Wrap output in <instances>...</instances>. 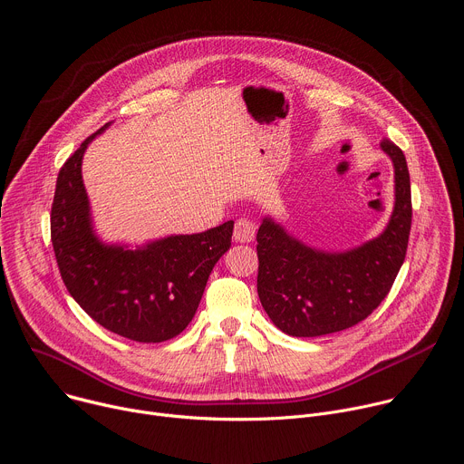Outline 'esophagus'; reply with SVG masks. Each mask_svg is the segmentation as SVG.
Returning <instances> with one entry per match:
<instances>
[{"label": "esophagus", "mask_w": 464, "mask_h": 464, "mask_svg": "<svg viewBox=\"0 0 464 464\" xmlns=\"http://www.w3.org/2000/svg\"><path fill=\"white\" fill-rule=\"evenodd\" d=\"M233 238L237 242H251L256 238V224L251 222L249 218H238L235 222V229H233Z\"/></svg>", "instance_id": "34e87169"}]
</instances>
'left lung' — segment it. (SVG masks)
Segmentation results:
<instances>
[{
	"mask_svg": "<svg viewBox=\"0 0 464 464\" xmlns=\"http://www.w3.org/2000/svg\"><path fill=\"white\" fill-rule=\"evenodd\" d=\"M382 150L394 166V208L375 238L324 251L292 237L270 217L257 231V292L263 309L290 336H322L348 329L377 309L405 261L411 231V179L403 151L391 140Z\"/></svg>",
	"mask_w": 464,
	"mask_h": 464,
	"instance_id": "1",
	"label": "left lung"
}]
</instances>
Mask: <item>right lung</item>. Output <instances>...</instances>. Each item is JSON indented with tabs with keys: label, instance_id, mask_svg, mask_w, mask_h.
Segmentation results:
<instances>
[{
	"label": "right lung",
	"instance_id": "add662e5",
	"mask_svg": "<svg viewBox=\"0 0 464 464\" xmlns=\"http://www.w3.org/2000/svg\"><path fill=\"white\" fill-rule=\"evenodd\" d=\"M105 123L63 164L52 205V242L70 296L105 329L137 343L174 339L194 318L207 279L231 246L233 220L142 246L103 242L92 224L81 162Z\"/></svg>",
	"mask_w": 464,
	"mask_h": 464
}]
</instances>
